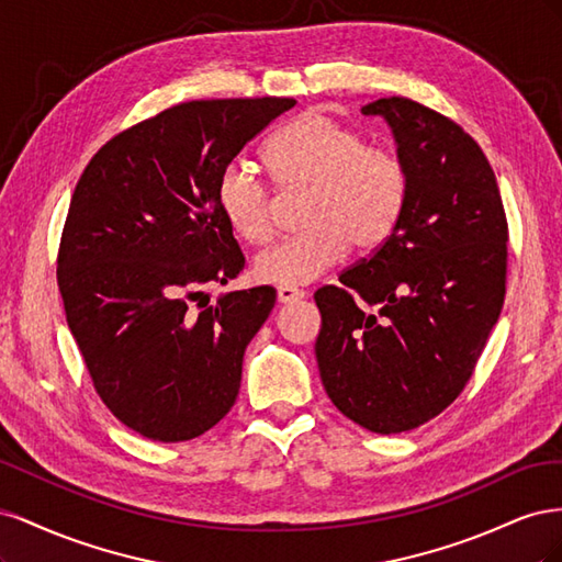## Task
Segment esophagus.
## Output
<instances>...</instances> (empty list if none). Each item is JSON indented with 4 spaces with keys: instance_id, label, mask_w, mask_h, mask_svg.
Returning <instances> with one entry per match:
<instances>
[{
    "instance_id": "obj_1",
    "label": "esophagus",
    "mask_w": 562,
    "mask_h": 562,
    "mask_svg": "<svg viewBox=\"0 0 562 562\" xmlns=\"http://www.w3.org/2000/svg\"><path fill=\"white\" fill-rule=\"evenodd\" d=\"M277 297H279L281 304H293V302L304 297V291H300V288H293V285H279Z\"/></svg>"
}]
</instances>
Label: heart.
<instances>
[{"instance_id":"obj_1","label":"heart","mask_w":562,"mask_h":562,"mask_svg":"<svg viewBox=\"0 0 562 562\" xmlns=\"http://www.w3.org/2000/svg\"><path fill=\"white\" fill-rule=\"evenodd\" d=\"M267 161L283 187L310 190V229L262 250L252 274L271 285H304L345 258L349 246H382L405 209L407 168L396 151L368 147L366 138L318 110L304 112L267 143ZM217 209L250 244L274 232L271 192L244 161L223 168L215 184Z\"/></svg>"}]
</instances>
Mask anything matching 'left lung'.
Wrapping results in <instances>:
<instances>
[{"instance_id": "obj_1", "label": "left lung", "mask_w": 562, "mask_h": 562, "mask_svg": "<svg viewBox=\"0 0 562 562\" xmlns=\"http://www.w3.org/2000/svg\"><path fill=\"white\" fill-rule=\"evenodd\" d=\"M361 112L394 133L407 199L389 239L339 274L342 288L316 291L314 351L339 413L401 434L443 413L469 382L502 314L508 227L495 173L469 133L396 95Z\"/></svg>"}]
</instances>
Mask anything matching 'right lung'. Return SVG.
Here are the masks:
<instances>
[{"label":"right lung","mask_w":562,"mask_h":562,"mask_svg":"<svg viewBox=\"0 0 562 562\" xmlns=\"http://www.w3.org/2000/svg\"><path fill=\"white\" fill-rule=\"evenodd\" d=\"M295 108L293 98L192 100L114 135L83 168L67 211L58 288L98 396L128 429L178 443L239 396L244 351L277 291H232L244 252L215 201L223 168Z\"/></svg>","instance_id":"add662e5"}]
</instances>
